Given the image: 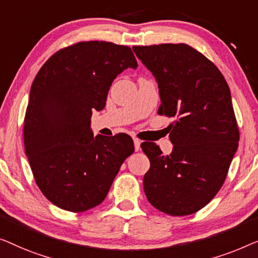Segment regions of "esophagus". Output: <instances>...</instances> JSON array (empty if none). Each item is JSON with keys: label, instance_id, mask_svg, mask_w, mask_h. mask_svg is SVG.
Returning <instances> with one entry per match:
<instances>
[{"label": "esophagus", "instance_id": "1", "mask_svg": "<svg viewBox=\"0 0 258 258\" xmlns=\"http://www.w3.org/2000/svg\"><path fill=\"white\" fill-rule=\"evenodd\" d=\"M133 143H134V150H136V152H138L140 150V145H141V141L139 139H133Z\"/></svg>", "mask_w": 258, "mask_h": 258}]
</instances>
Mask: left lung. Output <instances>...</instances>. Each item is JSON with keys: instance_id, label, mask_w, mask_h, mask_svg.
I'll return each mask as SVG.
<instances>
[{"instance_id": "8db88e82", "label": "left lung", "mask_w": 258, "mask_h": 258, "mask_svg": "<svg viewBox=\"0 0 258 258\" xmlns=\"http://www.w3.org/2000/svg\"><path fill=\"white\" fill-rule=\"evenodd\" d=\"M158 83V113L175 118L168 127L173 151L143 143L150 159L144 176L147 200L162 213L190 215L212 201L226 180L239 133L229 86L208 58L187 44L133 46Z\"/></svg>"}]
</instances>
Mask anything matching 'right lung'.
<instances>
[{
    "mask_svg": "<svg viewBox=\"0 0 258 258\" xmlns=\"http://www.w3.org/2000/svg\"><path fill=\"white\" fill-rule=\"evenodd\" d=\"M137 67L128 46L90 41L59 50L38 71L25 112L24 148L36 183L55 206L82 213L100 205L134 152L127 134L94 138L91 115L105 107L115 77Z\"/></svg>",
    "mask_w": 258,
    "mask_h": 258,
    "instance_id": "obj_1",
    "label": "right lung"
}]
</instances>
